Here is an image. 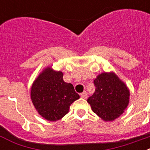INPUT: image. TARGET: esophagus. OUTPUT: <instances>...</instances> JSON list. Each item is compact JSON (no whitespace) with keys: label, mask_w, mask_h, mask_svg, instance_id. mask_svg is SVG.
I'll list each match as a JSON object with an SVG mask.
<instances>
[{"label":"esophagus","mask_w":150,"mask_h":150,"mask_svg":"<svg viewBox=\"0 0 150 150\" xmlns=\"http://www.w3.org/2000/svg\"><path fill=\"white\" fill-rule=\"evenodd\" d=\"M80 97H81V98H87L86 91H83V93L80 94Z\"/></svg>","instance_id":"34e87169"}]
</instances>
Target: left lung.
Returning a JSON list of instances; mask_svg holds the SVG:
<instances>
[{"label": "left lung", "mask_w": 150, "mask_h": 150, "mask_svg": "<svg viewBox=\"0 0 150 150\" xmlns=\"http://www.w3.org/2000/svg\"><path fill=\"white\" fill-rule=\"evenodd\" d=\"M95 91L87 102L91 110L105 122L117 119L129 104L130 91L113 71L104 72L94 80Z\"/></svg>", "instance_id": "8db88e82"}]
</instances>
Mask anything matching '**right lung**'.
<instances>
[{
  "instance_id": "1",
  "label": "right lung",
  "mask_w": 150,
  "mask_h": 150,
  "mask_svg": "<svg viewBox=\"0 0 150 150\" xmlns=\"http://www.w3.org/2000/svg\"><path fill=\"white\" fill-rule=\"evenodd\" d=\"M79 98L74 86L64 81L63 73L50 66L38 75L30 88V99L36 110L47 121L61 120Z\"/></svg>"
}]
</instances>
